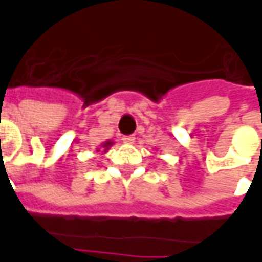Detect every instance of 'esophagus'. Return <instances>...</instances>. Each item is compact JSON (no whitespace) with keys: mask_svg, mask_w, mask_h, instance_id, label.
Returning a JSON list of instances; mask_svg holds the SVG:
<instances>
[{"mask_svg":"<svg viewBox=\"0 0 262 262\" xmlns=\"http://www.w3.org/2000/svg\"><path fill=\"white\" fill-rule=\"evenodd\" d=\"M122 140H123V143H129V144H130V143L135 141V136H133V135H127V136L122 137Z\"/></svg>","mask_w":262,"mask_h":262,"instance_id":"1","label":"esophagus"}]
</instances>
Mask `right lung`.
I'll return each instance as SVG.
<instances>
[{"mask_svg":"<svg viewBox=\"0 0 262 262\" xmlns=\"http://www.w3.org/2000/svg\"><path fill=\"white\" fill-rule=\"evenodd\" d=\"M112 144V141H106L105 144H104V148H105V150H108V147L111 146Z\"/></svg>","mask_w":262,"mask_h":262,"instance_id":"add662e5","label":"right lung"}]
</instances>
